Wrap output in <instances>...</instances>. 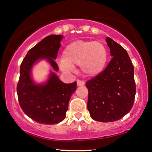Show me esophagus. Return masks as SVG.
<instances>
[{"label": "esophagus", "mask_w": 152, "mask_h": 152, "mask_svg": "<svg viewBox=\"0 0 152 152\" xmlns=\"http://www.w3.org/2000/svg\"><path fill=\"white\" fill-rule=\"evenodd\" d=\"M76 83H77V86H83V85L85 84V82H84V81H80V80H77V81H76Z\"/></svg>", "instance_id": "34e87169"}]
</instances>
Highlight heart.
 Returning a JSON list of instances; mask_svg holds the SVG:
<instances>
[{
  "label": "heart",
  "mask_w": 152,
  "mask_h": 152,
  "mask_svg": "<svg viewBox=\"0 0 152 152\" xmlns=\"http://www.w3.org/2000/svg\"><path fill=\"white\" fill-rule=\"evenodd\" d=\"M107 61V49L103 43L79 40L66 46L59 65L65 72H70L74 66H80L85 76L93 77L104 71Z\"/></svg>",
  "instance_id": "b5f03b06"
}]
</instances>
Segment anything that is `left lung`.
<instances>
[{
	"mask_svg": "<svg viewBox=\"0 0 152 152\" xmlns=\"http://www.w3.org/2000/svg\"><path fill=\"white\" fill-rule=\"evenodd\" d=\"M112 56L100 74L87 81V108L95 121L113 122L132 109L136 94L134 69L126 50L111 38L106 39Z\"/></svg>",
	"mask_w": 152,
	"mask_h": 152,
	"instance_id": "1",
	"label": "left lung"
}]
</instances>
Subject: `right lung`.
Here are the masks:
<instances>
[{
    "mask_svg": "<svg viewBox=\"0 0 152 152\" xmlns=\"http://www.w3.org/2000/svg\"><path fill=\"white\" fill-rule=\"evenodd\" d=\"M63 35H50L28 51L20 67L17 94L23 112L42 124H55L66 116L69 103L76 90V82L64 83L55 72L58 71L55 60L61 46ZM46 60L51 66L48 78L37 83L32 76L33 66Z\"/></svg>",
    "mask_w": 152,
    "mask_h": 152,
    "instance_id": "right-lung-1",
    "label": "right lung"
}]
</instances>
